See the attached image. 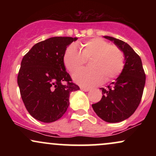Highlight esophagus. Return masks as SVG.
<instances>
[{
  "instance_id": "esophagus-1",
  "label": "esophagus",
  "mask_w": 156,
  "mask_h": 156,
  "mask_svg": "<svg viewBox=\"0 0 156 156\" xmlns=\"http://www.w3.org/2000/svg\"><path fill=\"white\" fill-rule=\"evenodd\" d=\"M80 89L84 91V92H89V91L90 90V89H88V88H86V87H80Z\"/></svg>"
}]
</instances>
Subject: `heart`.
<instances>
[{
	"label": "heart",
	"mask_w": 156,
	"mask_h": 156,
	"mask_svg": "<svg viewBox=\"0 0 156 156\" xmlns=\"http://www.w3.org/2000/svg\"><path fill=\"white\" fill-rule=\"evenodd\" d=\"M79 51L71 44L64 54V64L69 73H74L89 60V69L78 71L73 76L78 83L84 87H94L103 80L117 78L125 66L124 53L118 46L96 37L80 44Z\"/></svg>",
	"instance_id": "1"
}]
</instances>
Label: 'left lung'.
I'll use <instances>...</instances> for the list:
<instances>
[{
    "label": "left lung",
    "mask_w": 156,
    "mask_h": 156,
    "mask_svg": "<svg viewBox=\"0 0 156 156\" xmlns=\"http://www.w3.org/2000/svg\"><path fill=\"white\" fill-rule=\"evenodd\" d=\"M113 41L125 55V66L120 76L108 88H101V100L92 104L94 112L107 122H119L128 119L140 103L146 76L139 55L128 44L114 37L105 36Z\"/></svg>",
    "instance_id": "1"
}]
</instances>
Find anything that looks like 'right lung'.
Here are the masks:
<instances>
[{"label": "right lung", "mask_w": 156, "mask_h": 156, "mask_svg": "<svg viewBox=\"0 0 156 156\" xmlns=\"http://www.w3.org/2000/svg\"><path fill=\"white\" fill-rule=\"evenodd\" d=\"M76 37H55L32 47L21 62L17 76L20 92L28 113L37 120H58L69 106L70 92L79 90L64 64L67 48Z\"/></svg>", "instance_id": "1"}]
</instances>
